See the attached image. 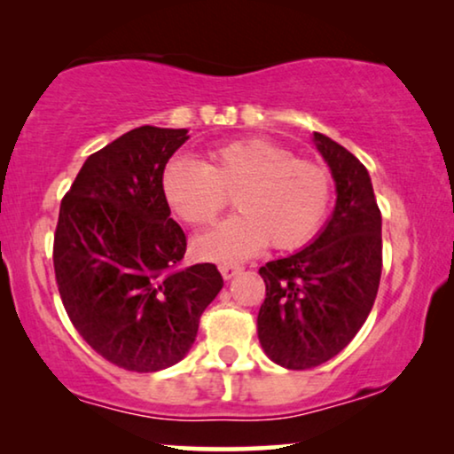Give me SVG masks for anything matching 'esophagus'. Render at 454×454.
<instances>
[{
    "instance_id": "1",
    "label": "esophagus",
    "mask_w": 454,
    "mask_h": 454,
    "mask_svg": "<svg viewBox=\"0 0 454 454\" xmlns=\"http://www.w3.org/2000/svg\"><path fill=\"white\" fill-rule=\"evenodd\" d=\"M219 270H221L223 278H225V281H229V278H233L235 275H238V272L244 270V266H241V264H221Z\"/></svg>"
}]
</instances>
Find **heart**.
I'll return each instance as SVG.
<instances>
[{"label": "heart", "mask_w": 454, "mask_h": 454, "mask_svg": "<svg viewBox=\"0 0 454 454\" xmlns=\"http://www.w3.org/2000/svg\"><path fill=\"white\" fill-rule=\"evenodd\" d=\"M160 184L173 213L192 227L213 225L233 196L239 213L196 241L198 254L216 262L247 258L266 244L275 250L308 244L331 204L325 167L262 138L216 146L204 165L173 159Z\"/></svg>", "instance_id": "heart-1"}]
</instances>
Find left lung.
Returning a JSON list of instances; mask_svg holds the SVG:
<instances>
[{"label":"left lung","mask_w":454,"mask_h":454,"mask_svg":"<svg viewBox=\"0 0 454 454\" xmlns=\"http://www.w3.org/2000/svg\"><path fill=\"white\" fill-rule=\"evenodd\" d=\"M314 142L337 184L331 221L308 247L258 270L266 285L260 345L287 370L316 368L351 343L382 272V215L368 169L328 136L314 132Z\"/></svg>","instance_id":"left-lung-1"}]
</instances>
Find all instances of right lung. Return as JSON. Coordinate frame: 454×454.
<instances>
[{"instance_id": "1", "label": "right lung", "mask_w": 454, "mask_h": 454, "mask_svg": "<svg viewBox=\"0 0 454 454\" xmlns=\"http://www.w3.org/2000/svg\"><path fill=\"white\" fill-rule=\"evenodd\" d=\"M188 129H129L84 160L59 207L55 281L72 325L117 368L182 362L200 316L223 287L215 264L184 266L163 171Z\"/></svg>"}]
</instances>
